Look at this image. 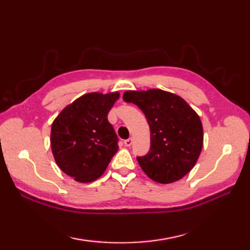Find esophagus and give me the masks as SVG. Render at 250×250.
<instances>
[{
  "label": "esophagus",
  "instance_id": "obj_1",
  "mask_svg": "<svg viewBox=\"0 0 250 250\" xmlns=\"http://www.w3.org/2000/svg\"><path fill=\"white\" fill-rule=\"evenodd\" d=\"M125 145L126 146V147H130L131 145H132V143H133V140L132 139H128V140H125Z\"/></svg>",
  "mask_w": 250,
  "mask_h": 250
}]
</instances>
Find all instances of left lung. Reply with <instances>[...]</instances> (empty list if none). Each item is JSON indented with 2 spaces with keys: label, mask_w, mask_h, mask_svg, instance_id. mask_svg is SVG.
Instances as JSON below:
<instances>
[{
  "label": "left lung",
  "mask_w": 250,
  "mask_h": 250,
  "mask_svg": "<svg viewBox=\"0 0 250 250\" xmlns=\"http://www.w3.org/2000/svg\"><path fill=\"white\" fill-rule=\"evenodd\" d=\"M125 102L144 113L150 128V149L137 157L148 177L169 184L188 174L203 147V126L198 114L184 99L160 89L125 91Z\"/></svg>",
  "instance_id": "left-lung-1"
}]
</instances>
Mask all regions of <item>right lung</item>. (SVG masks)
I'll return each instance as SVG.
<instances>
[{"label": "right lung", "mask_w": 250, "mask_h": 250, "mask_svg": "<svg viewBox=\"0 0 250 250\" xmlns=\"http://www.w3.org/2000/svg\"><path fill=\"white\" fill-rule=\"evenodd\" d=\"M118 98V92L84 94L52 122L50 144L55 160L79 183L98 179L118 150V136L107 119Z\"/></svg>", "instance_id": "1"}]
</instances>
